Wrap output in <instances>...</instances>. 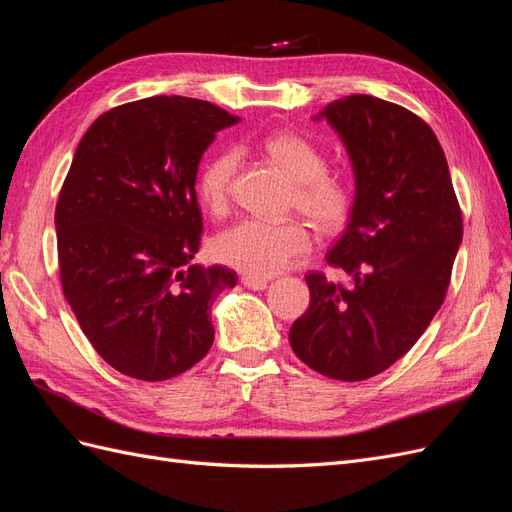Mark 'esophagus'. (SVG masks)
I'll return each mask as SVG.
<instances>
[{
    "label": "esophagus",
    "instance_id": "esophagus-1",
    "mask_svg": "<svg viewBox=\"0 0 512 512\" xmlns=\"http://www.w3.org/2000/svg\"><path fill=\"white\" fill-rule=\"evenodd\" d=\"M241 282L250 290H265L269 286V280H265V277H256V275H243Z\"/></svg>",
    "mask_w": 512,
    "mask_h": 512
}]
</instances>
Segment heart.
Instances as JSON below:
<instances>
[{
  "label": "heart",
  "mask_w": 512,
  "mask_h": 512,
  "mask_svg": "<svg viewBox=\"0 0 512 512\" xmlns=\"http://www.w3.org/2000/svg\"><path fill=\"white\" fill-rule=\"evenodd\" d=\"M265 153L273 164L297 183V207L320 228L342 224L352 207V188L346 177L329 173L327 156L307 138L282 132L265 141ZM237 153L213 158L198 177V196L213 215H222L230 203ZM309 232L299 222H269L247 218L230 226L211 241V256L247 275L267 277L290 267L307 252Z\"/></svg>",
  "instance_id": "obj_1"
}]
</instances>
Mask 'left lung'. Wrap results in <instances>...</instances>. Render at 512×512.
<instances>
[{"mask_svg":"<svg viewBox=\"0 0 512 512\" xmlns=\"http://www.w3.org/2000/svg\"><path fill=\"white\" fill-rule=\"evenodd\" d=\"M314 119L339 134L354 170L348 226L327 254L352 282L305 275L309 307L288 339L318 374L359 382L401 359L436 316L463 237L461 209L436 134L408 108L356 94Z\"/></svg>","mask_w":512,"mask_h":512,"instance_id":"obj_1","label":"left lung"}]
</instances>
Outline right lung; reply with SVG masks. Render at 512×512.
<instances>
[{"instance_id":"1","label":"right lung","mask_w":512,"mask_h":512,"mask_svg":"<svg viewBox=\"0 0 512 512\" xmlns=\"http://www.w3.org/2000/svg\"><path fill=\"white\" fill-rule=\"evenodd\" d=\"M237 121L153 96L106 111L76 147L55 209L61 288L91 346L130 378H175L213 344L211 303L237 275L190 265L203 235L196 173Z\"/></svg>"}]
</instances>
